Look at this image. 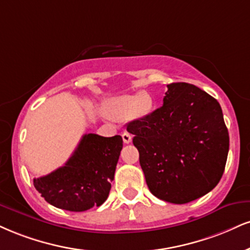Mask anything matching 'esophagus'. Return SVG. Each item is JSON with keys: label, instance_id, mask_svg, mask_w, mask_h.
<instances>
[{"label": "esophagus", "instance_id": "34e87169", "mask_svg": "<svg viewBox=\"0 0 250 250\" xmlns=\"http://www.w3.org/2000/svg\"><path fill=\"white\" fill-rule=\"evenodd\" d=\"M131 135L129 134V133H123L122 134V140H123V142H125V144H128V143H130L131 142Z\"/></svg>", "mask_w": 250, "mask_h": 250}]
</instances>
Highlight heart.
<instances>
[{
	"label": "heart",
	"mask_w": 250,
	"mask_h": 250,
	"mask_svg": "<svg viewBox=\"0 0 250 250\" xmlns=\"http://www.w3.org/2000/svg\"><path fill=\"white\" fill-rule=\"evenodd\" d=\"M152 109V100L149 94L140 92L134 95H121L108 101L106 110L110 117L128 120L130 117L148 115Z\"/></svg>",
	"instance_id": "obj_1"
}]
</instances>
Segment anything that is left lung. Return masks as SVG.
Here are the masks:
<instances>
[{"mask_svg":"<svg viewBox=\"0 0 250 250\" xmlns=\"http://www.w3.org/2000/svg\"><path fill=\"white\" fill-rule=\"evenodd\" d=\"M150 192L186 204L218 185L226 165L229 135L219 102L186 83L167 85L163 106L128 123Z\"/></svg>","mask_w":250,"mask_h":250,"instance_id":"left-lung-1","label":"left lung"}]
</instances>
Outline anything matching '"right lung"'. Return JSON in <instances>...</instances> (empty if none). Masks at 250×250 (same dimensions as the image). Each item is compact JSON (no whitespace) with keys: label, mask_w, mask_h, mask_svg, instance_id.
<instances>
[{"label":"right lung","mask_w":250,"mask_h":250,"mask_svg":"<svg viewBox=\"0 0 250 250\" xmlns=\"http://www.w3.org/2000/svg\"><path fill=\"white\" fill-rule=\"evenodd\" d=\"M123 146L122 137L86 134L64 167L34 179L47 203L71 212L100 206L109 194L116 164Z\"/></svg>","instance_id":"add662e5"}]
</instances>
